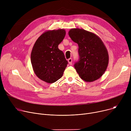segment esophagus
<instances>
[{"label": "esophagus", "mask_w": 131, "mask_h": 131, "mask_svg": "<svg viewBox=\"0 0 131 131\" xmlns=\"http://www.w3.org/2000/svg\"><path fill=\"white\" fill-rule=\"evenodd\" d=\"M68 63H69L70 65H72V58H69L68 59Z\"/></svg>", "instance_id": "1"}]
</instances>
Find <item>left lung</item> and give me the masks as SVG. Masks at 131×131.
<instances>
[{"mask_svg": "<svg viewBox=\"0 0 131 131\" xmlns=\"http://www.w3.org/2000/svg\"><path fill=\"white\" fill-rule=\"evenodd\" d=\"M68 35L79 46L80 60L74 67L81 79L91 82L99 79L107 70L109 55L100 38L82 29H71Z\"/></svg>", "mask_w": 131, "mask_h": 131, "instance_id": "8db88e82", "label": "left lung"}]
</instances>
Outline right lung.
Returning a JSON list of instances; mask_svg holds the SVG:
<instances>
[{"label":"right lung","mask_w":131,"mask_h":131,"mask_svg":"<svg viewBox=\"0 0 131 131\" xmlns=\"http://www.w3.org/2000/svg\"><path fill=\"white\" fill-rule=\"evenodd\" d=\"M66 34L64 29L48 30L38 38L31 54L33 70L36 76L48 83L63 76L68 62L58 45Z\"/></svg>","instance_id":"right-lung-1"}]
</instances>
